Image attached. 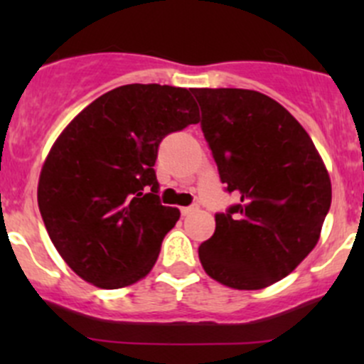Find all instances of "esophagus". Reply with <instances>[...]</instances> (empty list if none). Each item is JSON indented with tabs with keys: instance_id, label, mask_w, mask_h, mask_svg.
Wrapping results in <instances>:
<instances>
[{
	"instance_id": "obj_1",
	"label": "esophagus",
	"mask_w": 364,
	"mask_h": 364,
	"mask_svg": "<svg viewBox=\"0 0 364 364\" xmlns=\"http://www.w3.org/2000/svg\"><path fill=\"white\" fill-rule=\"evenodd\" d=\"M196 211H199V205L197 204H193V205H186V208H181V213L183 215H192V213H196Z\"/></svg>"
}]
</instances>
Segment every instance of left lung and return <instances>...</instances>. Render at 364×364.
Here are the masks:
<instances>
[{
    "mask_svg": "<svg viewBox=\"0 0 364 364\" xmlns=\"http://www.w3.org/2000/svg\"><path fill=\"white\" fill-rule=\"evenodd\" d=\"M220 179L240 203L215 216L199 247L204 271L237 291L269 287L315 248L331 205V179L299 121L252 90H193Z\"/></svg>",
    "mask_w": 364,
    "mask_h": 364,
    "instance_id": "obj_1",
    "label": "left lung"
}]
</instances>
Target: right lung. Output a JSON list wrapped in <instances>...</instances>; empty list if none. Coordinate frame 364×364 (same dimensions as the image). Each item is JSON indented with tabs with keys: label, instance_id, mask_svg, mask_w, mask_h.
Listing matches in <instances>:
<instances>
[{
	"label": "right lung",
	"instance_id": "add662e5",
	"mask_svg": "<svg viewBox=\"0 0 364 364\" xmlns=\"http://www.w3.org/2000/svg\"><path fill=\"white\" fill-rule=\"evenodd\" d=\"M185 87L127 84L67 124L38 179V208L70 269L100 289L144 278L179 209L161 205L155 165L161 139L199 123Z\"/></svg>",
	"mask_w": 364,
	"mask_h": 364
}]
</instances>
